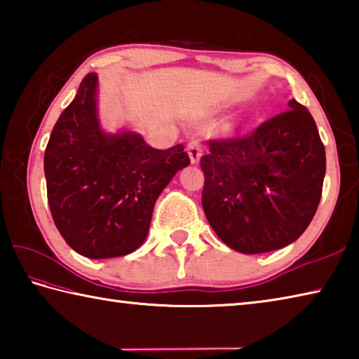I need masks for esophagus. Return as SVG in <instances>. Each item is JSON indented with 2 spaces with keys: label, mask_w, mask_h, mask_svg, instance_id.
I'll return each instance as SVG.
<instances>
[{
  "label": "esophagus",
  "mask_w": 359,
  "mask_h": 359,
  "mask_svg": "<svg viewBox=\"0 0 359 359\" xmlns=\"http://www.w3.org/2000/svg\"><path fill=\"white\" fill-rule=\"evenodd\" d=\"M187 151H188V156H190L193 165H196V163H199V160H201V156H203L201 141H198V139H191V141L187 145Z\"/></svg>",
  "instance_id": "34e87169"
}]
</instances>
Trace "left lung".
<instances>
[{
	"label": "left lung",
	"mask_w": 359,
	"mask_h": 359,
	"mask_svg": "<svg viewBox=\"0 0 359 359\" xmlns=\"http://www.w3.org/2000/svg\"><path fill=\"white\" fill-rule=\"evenodd\" d=\"M248 136L210 141V154L201 158L204 214L239 253L290 245L320 204L325 145L307 107L296 100Z\"/></svg>",
	"instance_id": "left-lung-1"
}]
</instances>
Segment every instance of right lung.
<instances>
[{
  "label": "right lung",
  "mask_w": 359,
  "mask_h": 359,
  "mask_svg": "<svg viewBox=\"0 0 359 359\" xmlns=\"http://www.w3.org/2000/svg\"><path fill=\"white\" fill-rule=\"evenodd\" d=\"M188 165L182 144L158 150L136 131L102 130L98 76L90 72L46 149L47 199L55 226L82 257L135 252L147 238L158 196Z\"/></svg>",
  "instance_id": "right-lung-1"
}]
</instances>
